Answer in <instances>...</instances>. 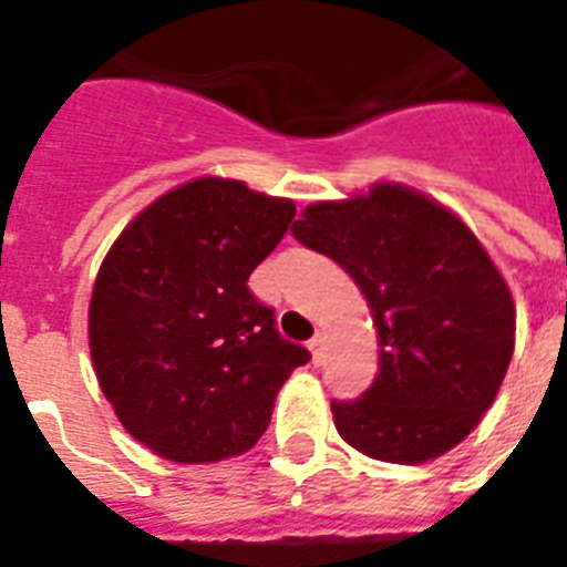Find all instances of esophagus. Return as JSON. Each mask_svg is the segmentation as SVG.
<instances>
[{"mask_svg": "<svg viewBox=\"0 0 567 567\" xmlns=\"http://www.w3.org/2000/svg\"><path fill=\"white\" fill-rule=\"evenodd\" d=\"M309 350H311V362L315 364L323 362V336H320V332H315V338L309 341Z\"/></svg>", "mask_w": 567, "mask_h": 567, "instance_id": "esophagus-1", "label": "esophagus"}]
</instances>
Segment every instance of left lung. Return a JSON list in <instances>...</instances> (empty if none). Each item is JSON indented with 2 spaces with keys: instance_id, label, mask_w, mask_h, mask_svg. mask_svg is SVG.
<instances>
[{
  "instance_id": "1",
  "label": "left lung",
  "mask_w": 567,
  "mask_h": 567,
  "mask_svg": "<svg viewBox=\"0 0 567 567\" xmlns=\"http://www.w3.org/2000/svg\"><path fill=\"white\" fill-rule=\"evenodd\" d=\"M291 231L353 276L382 347L373 385L332 400L338 435L394 465H421L465 441L515 350L509 285L474 231L391 182L309 205Z\"/></svg>"
}]
</instances>
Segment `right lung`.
Segmentation results:
<instances>
[{
  "mask_svg": "<svg viewBox=\"0 0 567 567\" xmlns=\"http://www.w3.org/2000/svg\"><path fill=\"white\" fill-rule=\"evenodd\" d=\"M291 199L199 176L146 205L102 261L87 338L105 400L155 456L205 465L247 453L309 350L247 288L282 240Z\"/></svg>",
  "mask_w": 567,
  "mask_h": 567,
  "instance_id": "add662e5",
  "label": "right lung"
}]
</instances>
